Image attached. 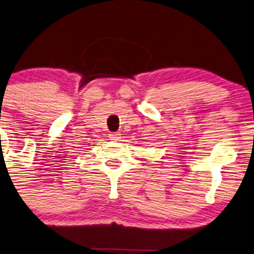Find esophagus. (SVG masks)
Masks as SVG:
<instances>
[{"label": "esophagus", "instance_id": "obj_1", "mask_svg": "<svg viewBox=\"0 0 254 254\" xmlns=\"http://www.w3.org/2000/svg\"><path fill=\"white\" fill-rule=\"evenodd\" d=\"M109 138L113 141H117V140H120L121 139V133H118V132H111L110 134H109Z\"/></svg>", "mask_w": 254, "mask_h": 254}]
</instances>
